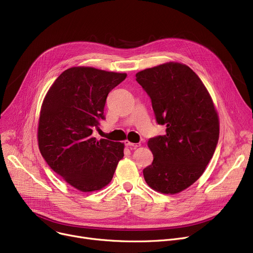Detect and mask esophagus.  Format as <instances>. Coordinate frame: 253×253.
Masks as SVG:
<instances>
[{
    "label": "esophagus",
    "mask_w": 253,
    "mask_h": 253,
    "mask_svg": "<svg viewBox=\"0 0 253 253\" xmlns=\"http://www.w3.org/2000/svg\"><path fill=\"white\" fill-rule=\"evenodd\" d=\"M125 144L127 145V147H129V148H131V149H136V148H139L140 147V143H133V142H130V141H128V140H126L125 141Z\"/></svg>",
    "instance_id": "34e87169"
}]
</instances>
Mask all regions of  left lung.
Listing matches in <instances>:
<instances>
[{
    "instance_id": "obj_1",
    "label": "left lung",
    "mask_w": 253,
    "mask_h": 253,
    "mask_svg": "<svg viewBox=\"0 0 253 253\" xmlns=\"http://www.w3.org/2000/svg\"><path fill=\"white\" fill-rule=\"evenodd\" d=\"M137 83L152 100L166 134L150 138L152 165L143 169L149 187L174 195L199 179L214 154L219 120L208 90L196 73L179 62L138 72Z\"/></svg>"
}]
</instances>
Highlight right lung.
<instances>
[{
	"instance_id": "right-lung-1",
	"label": "right lung",
	"mask_w": 253,
	"mask_h": 253,
	"mask_svg": "<svg viewBox=\"0 0 253 253\" xmlns=\"http://www.w3.org/2000/svg\"><path fill=\"white\" fill-rule=\"evenodd\" d=\"M127 74L90 66L65 70L49 88L40 112L38 143L50 168L64 181L83 193L108 185L124 143L92 133L98 129L108 94Z\"/></svg>"
}]
</instances>
